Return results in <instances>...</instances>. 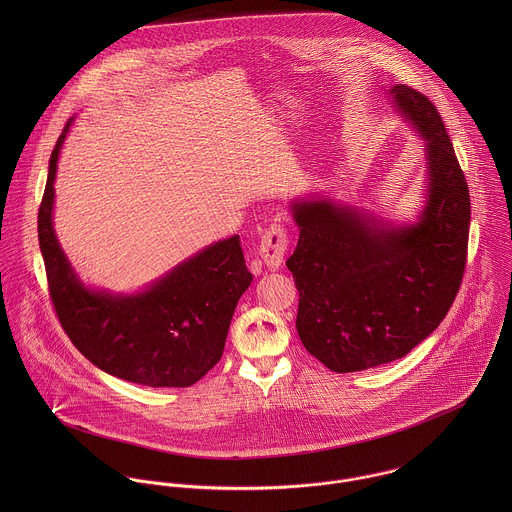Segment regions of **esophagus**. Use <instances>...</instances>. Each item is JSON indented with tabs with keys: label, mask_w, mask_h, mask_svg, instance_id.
<instances>
[{
	"label": "esophagus",
	"mask_w": 512,
	"mask_h": 512,
	"mask_svg": "<svg viewBox=\"0 0 512 512\" xmlns=\"http://www.w3.org/2000/svg\"><path fill=\"white\" fill-rule=\"evenodd\" d=\"M288 250V230L282 222H274L270 224L262 238H260V246H258V252H260V258L264 260V264L272 270H278L284 262V254Z\"/></svg>",
	"instance_id": "1"
}]
</instances>
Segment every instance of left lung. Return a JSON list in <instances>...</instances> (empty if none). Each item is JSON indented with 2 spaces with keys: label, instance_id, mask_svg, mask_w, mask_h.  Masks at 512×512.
Segmentation results:
<instances>
[{
  "label": "left lung",
  "instance_id": "1",
  "mask_svg": "<svg viewBox=\"0 0 512 512\" xmlns=\"http://www.w3.org/2000/svg\"><path fill=\"white\" fill-rule=\"evenodd\" d=\"M390 94L426 140L430 193L420 222L390 228L329 201L293 205L299 238L286 266L299 292L295 327L333 372L406 357L438 329L465 274L469 187L438 108L406 84Z\"/></svg>",
  "mask_w": 512,
  "mask_h": 512
}]
</instances>
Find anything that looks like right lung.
I'll return each instance as SVG.
<instances>
[{"instance_id":"add662e5","label":"right lung","mask_w":512,"mask_h":512,"mask_svg":"<svg viewBox=\"0 0 512 512\" xmlns=\"http://www.w3.org/2000/svg\"><path fill=\"white\" fill-rule=\"evenodd\" d=\"M69 126L71 122L51 153L37 220L59 323L74 347L112 376L153 388L191 386L219 363L236 303L252 282L240 238L209 246L144 293L114 297L86 290L51 222L53 181Z\"/></svg>"}]
</instances>
